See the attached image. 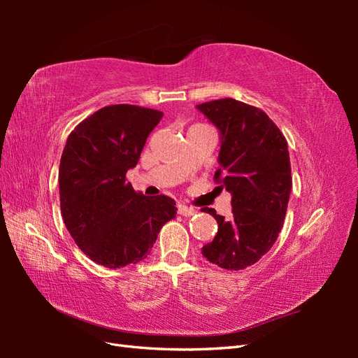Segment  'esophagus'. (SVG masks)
I'll return each mask as SVG.
<instances>
[{"instance_id": "1", "label": "esophagus", "mask_w": 358, "mask_h": 358, "mask_svg": "<svg viewBox=\"0 0 358 358\" xmlns=\"http://www.w3.org/2000/svg\"><path fill=\"white\" fill-rule=\"evenodd\" d=\"M178 212H180V215H183V217H191V215L196 214V210L194 208L185 206V204H178Z\"/></svg>"}]
</instances>
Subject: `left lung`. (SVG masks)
Segmentation results:
<instances>
[{
	"label": "left lung",
	"mask_w": 358,
	"mask_h": 358,
	"mask_svg": "<svg viewBox=\"0 0 358 358\" xmlns=\"http://www.w3.org/2000/svg\"><path fill=\"white\" fill-rule=\"evenodd\" d=\"M196 109L218 129L215 180L232 195L231 220L203 209L217 220L218 232L201 254L220 268L240 271L260 260L283 227L292 189L287 141L263 110L234 98Z\"/></svg>",
	"instance_id": "8db88e82"
}]
</instances>
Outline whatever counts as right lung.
Masks as SVG:
<instances>
[{
    "label": "right lung",
    "mask_w": 358,
    "mask_h": 358,
    "mask_svg": "<svg viewBox=\"0 0 358 358\" xmlns=\"http://www.w3.org/2000/svg\"><path fill=\"white\" fill-rule=\"evenodd\" d=\"M162 118L163 112L140 106H106L66 141L58 171L64 224L83 252L106 268L144 260L177 214L171 196H146L126 181Z\"/></svg>",
    "instance_id": "right-lung-1"
}]
</instances>
